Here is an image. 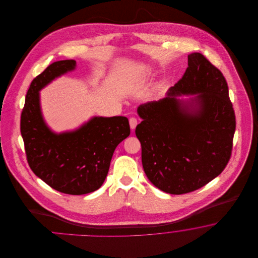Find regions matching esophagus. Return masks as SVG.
<instances>
[{"label":"esophagus","instance_id":"obj_1","mask_svg":"<svg viewBox=\"0 0 258 258\" xmlns=\"http://www.w3.org/2000/svg\"><path fill=\"white\" fill-rule=\"evenodd\" d=\"M137 123H138V120H137V118H135V117H131L130 118V125H131V128L134 131L135 128V126L137 125Z\"/></svg>","mask_w":258,"mask_h":258}]
</instances>
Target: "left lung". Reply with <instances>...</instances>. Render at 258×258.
<instances>
[{
	"label": "left lung",
	"instance_id": "8db88e82",
	"mask_svg": "<svg viewBox=\"0 0 258 258\" xmlns=\"http://www.w3.org/2000/svg\"><path fill=\"white\" fill-rule=\"evenodd\" d=\"M196 94L188 101L175 98ZM135 135L151 183L170 195L197 190L219 176L230 160L236 119L221 71L201 53L187 56L183 77L166 98L137 108Z\"/></svg>",
	"mask_w": 258,
	"mask_h": 258
}]
</instances>
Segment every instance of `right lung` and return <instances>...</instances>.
Instances as JSON below:
<instances>
[{
	"label": "right lung",
	"mask_w": 258,
	"mask_h": 258,
	"mask_svg": "<svg viewBox=\"0 0 258 258\" xmlns=\"http://www.w3.org/2000/svg\"><path fill=\"white\" fill-rule=\"evenodd\" d=\"M76 61L51 63L32 81L21 113L20 131L32 171L52 188L80 196L103 184L116 147L131 134L126 117H94L80 128L54 134L45 124L39 91L54 78L73 71Z\"/></svg>",
	"instance_id": "obj_1"
}]
</instances>
